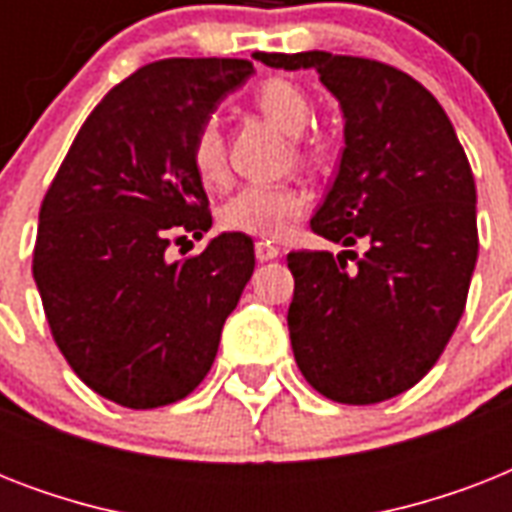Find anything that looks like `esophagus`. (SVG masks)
I'll return each instance as SVG.
<instances>
[{"label": "esophagus", "instance_id": "1", "mask_svg": "<svg viewBox=\"0 0 512 512\" xmlns=\"http://www.w3.org/2000/svg\"><path fill=\"white\" fill-rule=\"evenodd\" d=\"M255 257L260 263H268V260H276L279 257V247H273L271 241H257L255 244Z\"/></svg>", "mask_w": 512, "mask_h": 512}]
</instances>
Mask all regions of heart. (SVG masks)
I'll list each match as a JSON object with an SVG mask.
<instances>
[{
  "instance_id": "obj_1",
  "label": "heart",
  "mask_w": 512,
  "mask_h": 512,
  "mask_svg": "<svg viewBox=\"0 0 512 512\" xmlns=\"http://www.w3.org/2000/svg\"><path fill=\"white\" fill-rule=\"evenodd\" d=\"M255 103L276 127L297 138L308 130L313 119V103L300 84L289 79H268L255 90ZM305 156H311L303 148ZM191 164L204 185H220L225 180V138L223 127L215 116L199 124L191 143ZM308 207V196L300 185H244L233 193L220 209V223L231 231L263 236V239H281L287 236L292 220L303 215Z\"/></svg>"
}]
</instances>
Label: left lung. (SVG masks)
<instances>
[{
  "label": "left lung",
  "instance_id": "1",
  "mask_svg": "<svg viewBox=\"0 0 512 512\" xmlns=\"http://www.w3.org/2000/svg\"><path fill=\"white\" fill-rule=\"evenodd\" d=\"M255 58L319 71L345 119L340 170L311 220L345 249L287 255L297 366L340 404L398 396L433 369L465 311L478 257L468 156L441 103L398 68L321 50Z\"/></svg>",
  "mask_w": 512,
  "mask_h": 512
}]
</instances>
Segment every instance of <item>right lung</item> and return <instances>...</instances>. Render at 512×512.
<instances>
[{"mask_svg":"<svg viewBox=\"0 0 512 512\" xmlns=\"http://www.w3.org/2000/svg\"><path fill=\"white\" fill-rule=\"evenodd\" d=\"M252 74L236 58L138 68L87 116L44 196L34 281L47 324L76 377L114 404L156 409L188 396L255 271L244 233L167 260L172 236L212 228L193 135Z\"/></svg>","mask_w":512,"mask_h":512,"instance_id":"right-lung-1","label":"right lung"}]
</instances>
